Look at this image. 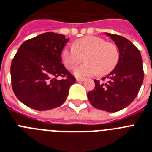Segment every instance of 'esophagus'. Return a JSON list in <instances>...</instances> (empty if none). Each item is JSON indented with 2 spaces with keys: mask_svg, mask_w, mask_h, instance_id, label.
<instances>
[{
  "mask_svg": "<svg viewBox=\"0 0 152 152\" xmlns=\"http://www.w3.org/2000/svg\"><path fill=\"white\" fill-rule=\"evenodd\" d=\"M76 81H77V82H81V81H84L83 78H77L76 79Z\"/></svg>",
  "mask_w": 152,
  "mask_h": 152,
  "instance_id": "34e87169",
  "label": "esophagus"
}]
</instances>
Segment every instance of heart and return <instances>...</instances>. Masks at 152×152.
Returning a JSON list of instances; mask_svg holds the SVG:
<instances>
[{"instance_id":"1","label":"heart","mask_w":152,"mask_h":152,"mask_svg":"<svg viewBox=\"0 0 152 152\" xmlns=\"http://www.w3.org/2000/svg\"><path fill=\"white\" fill-rule=\"evenodd\" d=\"M84 56L86 63L74 71L77 77L109 73L118 61L119 51L112 42H106L98 36H88L77 39L74 45L66 46L61 52L62 61L68 70L77 67L83 61Z\"/></svg>"}]
</instances>
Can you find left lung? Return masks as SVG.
Listing matches in <instances>:
<instances>
[{
	"mask_svg": "<svg viewBox=\"0 0 152 152\" xmlns=\"http://www.w3.org/2000/svg\"><path fill=\"white\" fill-rule=\"evenodd\" d=\"M119 50V61L115 68L100 82L94 80L96 86L88 92L94 107L106 112H117L132 102L138 94L144 80L142 58L138 49L127 39L106 32Z\"/></svg>",
	"mask_w": 152,
	"mask_h": 152,
	"instance_id": "obj_1",
	"label": "left lung"
}]
</instances>
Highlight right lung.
I'll use <instances>...</instances> for the list:
<instances>
[{
	"mask_svg": "<svg viewBox=\"0 0 152 152\" xmlns=\"http://www.w3.org/2000/svg\"><path fill=\"white\" fill-rule=\"evenodd\" d=\"M69 41L64 35L45 32L22 43L11 65L12 89L26 106L39 111L61 106L76 79L62 63ZM60 77L63 79H58Z\"/></svg>",
	"mask_w": 152,
	"mask_h": 152,
	"instance_id": "1",
	"label": "right lung"
}]
</instances>
